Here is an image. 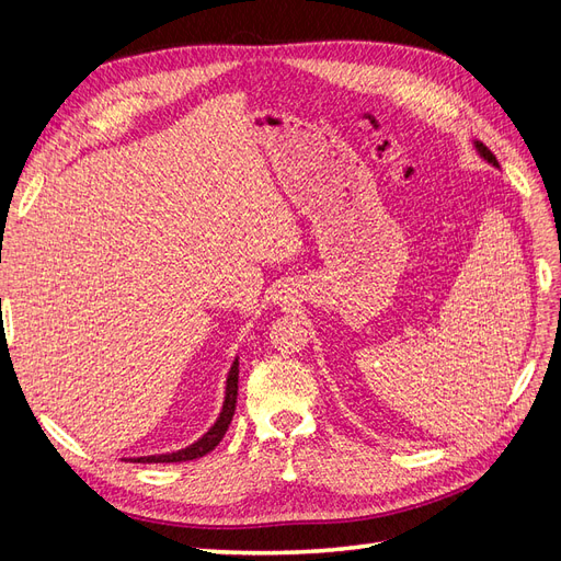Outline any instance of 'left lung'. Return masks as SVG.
Wrapping results in <instances>:
<instances>
[{"instance_id": "left-lung-1", "label": "left lung", "mask_w": 561, "mask_h": 561, "mask_svg": "<svg viewBox=\"0 0 561 561\" xmlns=\"http://www.w3.org/2000/svg\"><path fill=\"white\" fill-rule=\"evenodd\" d=\"M474 147H478V151H480V154L489 161V163H494V165H499V161H496V157L494 154H491V151L482 145V142H478V145H474Z\"/></svg>"}]
</instances>
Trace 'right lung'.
I'll use <instances>...</instances> for the list:
<instances>
[{
  "instance_id": "obj_1",
  "label": "right lung",
  "mask_w": 561,
  "mask_h": 561,
  "mask_svg": "<svg viewBox=\"0 0 561 561\" xmlns=\"http://www.w3.org/2000/svg\"><path fill=\"white\" fill-rule=\"evenodd\" d=\"M236 396H239V360H233L231 369H229V377H227V396H225V404H222V412H219V419L215 421V426L203 435L198 443L190 445L186 449L173 451V454H159V456H140V458H130L135 463H182V461H194V458L206 456L208 451H213L219 439L225 437L229 423L233 419L236 412Z\"/></svg>"
}]
</instances>
